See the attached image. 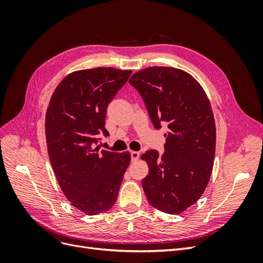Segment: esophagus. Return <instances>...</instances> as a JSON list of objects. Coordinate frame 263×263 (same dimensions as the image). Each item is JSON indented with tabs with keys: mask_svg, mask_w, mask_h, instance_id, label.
Returning a JSON list of instances; mask_svg holds the SVG:
<instances>
[{
	"mask_svg": "<svg viewBox=\"0 0 263 263\" xmlns=\"http://www.w3.org/2000/svg\"><path fill=\"white\" fill-rule=\"evenodd\" d=\"M130 156H132V161H133V162H135V161H137L138 159H139L140 154L138 153V151H132V153H130Z\"/></svg>",
	"mask_w": 263,
	"mask_h": 263,
	"instance_id": "esophagus-1",
	"label": "esophagus"
}]
</instances>
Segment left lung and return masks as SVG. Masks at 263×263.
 <instances>
[{"label": "left lung", "instance_id": "1", "mask_svg": "<svg viewBox=\"0 0 263 263\" xmlns=\"http://www.w3.org/2000/svg\"><path fill=\"white\" fill-rule=\"evenodd\" d=\"M129 83L156 128H168L164 153L149 150L140 157L149 168L145 194L155 209L180 214L202 196L212 174L216 126L210 100L192 76L172 67L140 70Z\"/></svg>", "mask_w": 263, "mask_h": 263}]
</instances>
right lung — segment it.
I'll list each match as a JSON object with an SVG mask.
<instances>
[{"mask_svg": "<svg viewBox=\"0 0 263 263\" xmlns=\"http://www.w3.org/2000/svg\"><path fill=\"white\" fill-rule=\"evenodd\" d=\"M132 70L99 67L69 73L55 87L46 112L47 150L55 179L71 205L86 215L115 204L130 154L100 149L107 106Z\"/></svg>", "mask_w": 263, "mask_h": 263, "instance_id": "right-lung-1", "label": "right lung"}]
</instances>
